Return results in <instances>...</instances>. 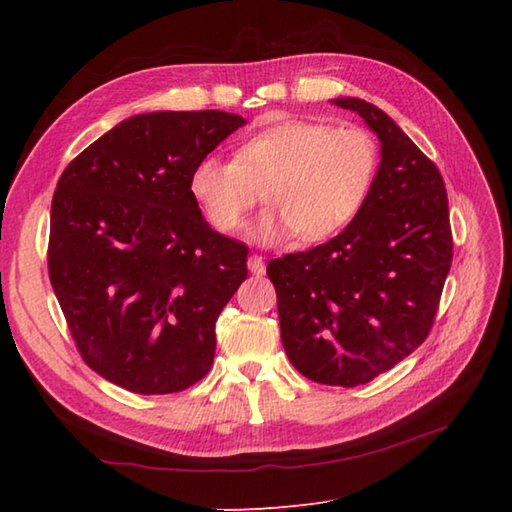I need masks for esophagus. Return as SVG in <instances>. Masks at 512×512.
Masks as SVG:
<instances>
[{
	"mask_svg": "<svg viewBox=\"0 0 512 512\" xmlns=\"http://www.w3.org/2000/svg\"><path fill=\"white\" fill-rule=\"evenodd\" d=\"M248 270L253 275H264L266 266H264V257L262 255H250L248 257Z\"/></svg>",
	"mask_w": 512,
	"mask_h": 512,
	"instance_id": "obj_1",
	"label": "esophagus"
}]
</instances>
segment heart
Here are the masks:
<instances>
[{
  "label": "heart",
  "mask_w": 512,
  "mask_h": 512,
  "mask_svg": "<svg viewBox=\"0 0 512 512\" xmlns=\"http://www.w3.org/2000/svg\"><path fill=\"white\" fill-rule=\"evenodd\" d=\"M376 171L378 145L365 129L281 121L246 138L233 160L200 158L189 189L220 231H235L262 191L270 209L250 228L255 242L273 244L292 233L321 242L361 213Z\"/></svg>",
  "instance_id": "obj_1"
}]
</instances>
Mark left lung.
Returning <instances> with one entry per match:
<instances>
[{
    "label": "left lung",
    "mask_w": 512,
    "mask_h": 512,
    "mask_svg": "<svg viewBox=\"0 0 512 512\" xmlns=\"http://www.w3.org/2000/svg\"><path fill=\"white\" fill-rule=\"evenodd\" d=\"M380 140L369 198L345 231L273 259L281 343L306 378L356 387L427 339L453 259L449 200L438 167L363 99H334Z\"/></svg>",
    "instance_id": "obj_1"
}]
</instances>
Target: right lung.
<instances>
[{"mask_svg":"<svg viewBox=\"0 0 512 512\" xmlns=\"http://www.w3.org/2000/svg\"><path fill=\"white\" fill-rule=\"evenodd\" d=\"M242 125L217 110L125 118L57 182L50 284L83 361L134 394L182 391L213 365L248 248L206 224L189 176Z\"/></svg>","mask_w":512,"mask_h":512,"instance_id":"obj_1","label":"right lung"}]
</instances>
